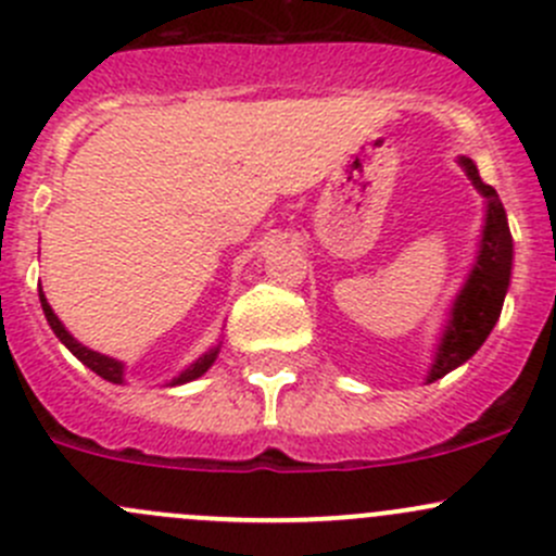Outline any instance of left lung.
Wrapping results in <instances>:
<instances>
[{"instance_id":"obj_1","label":"left lung","mask_w":556,"mask_h":556,"mask_svg":"<svg viewBox=\"0 0 556 556\" xmlns=\"http://www.w3.org/2000/svg\"><path fill=\"white\" fill-rule=\"evenodd\" d=\"M457 164L468 174L473 188L484 195L486 210L473 268H470L463 288L452 301L450 319L441 330L433 363H430L428 377H425L428 384L446 377V374L468 363L479 352V346L484 344L486 336L495 328L497 317H501L503 301H506L508 285H511L514 239L511 231H508V217L501 199H497V190L481 179L479 169L470 159L459 155Z\"/></svg>"}]
</instances>
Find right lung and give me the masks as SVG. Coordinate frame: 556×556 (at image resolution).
<instances>
[{"mask_svg":"<svg viewBox=\"0 0 556 556\" xmlns=\"http://www.w3.org/2000/svg\"><path fill=\"white\" fill-rule=\"evenodd\" d=\"M39 304H42L45 319H48V325H50V328H53V333L59 336L61 344H64L66 350H70L72 355H75L77 361L83 363V366H88L93 374H99V377L106 379V382H112V384H123V382H126V366H123L121 361H115V357L102 355V352L88 350L86 344H80V341H77L75 336H72L70 330L64 328V323H61V319L55 317V312L50 309V304H48V299H45L42 290H39ZM220 344H223V341H217V344L212 346V350H206L204 355L199 357V361H193L188 368H185V371H179L177 377L172 379V382H166V387L188 384V382H193V379L204 377V374L212 368V363L217 361V352H220Z\"/></svg>","mask_w":556,"mask_h":556,"instance_id":"obj_1","label":"right lung"}]
</instances>
